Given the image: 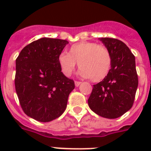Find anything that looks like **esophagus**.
<instances>
[{
  "label": "esophagus",
  "mask_w": 151,
  "mask_h": 151,
  "mask_svg": "<svg viewBox=\"0 0 151 151\" xmlns=\"http://www.w3.org/2000/svg\"><path fill=\"white\" fill-rule=\"evenodd\" d=\"M75 86H77V87H78V86H79V85H81V81H75Z\"/></svg>",
  "instance_id": "1"
}]
</instances>
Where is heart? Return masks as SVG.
<instances>
[{"label": "heart", "mask_w": 151, "mask_h": 151, "mask_svg": "<svg viewBox=\"0 0 151 151\" xmlns=\"http://www.w3.org/2000/svg\"><path fill=\"white\" fill-rule=\"evenodd\" d=\"M58 63L66 76L73 73L78 63L80 73L83 77L98 82L104 79L110 72L112 58L110 51L104 46L95 42L83 41L71 46L68 54H59Z\"/></svg>", "instance_id": "obj_1"}]
</instances>
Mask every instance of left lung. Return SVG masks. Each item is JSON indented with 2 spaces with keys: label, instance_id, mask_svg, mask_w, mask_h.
<instances>
[{
  "label": "left lung",
  "instance_id": "8db88e82",
  "mask_svg": "<svg viewBox=\"0 0 151 151\" xmlns=\"http://www.w3.org/2000/svg\"><path fill=\"white\" fill-rule=\"evenodd\" d=\"M99 40L110 51L112 64L107 76L93 85L88 103L96 114L114 119L121 117L133 105L138 87L136 60L122 41L110 37Z\"/></svg>",
  "mask_w": 151,
  "mask_h": 151
}]
</instances>
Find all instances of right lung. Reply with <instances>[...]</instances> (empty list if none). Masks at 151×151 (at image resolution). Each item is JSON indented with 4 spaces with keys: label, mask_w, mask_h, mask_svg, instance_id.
<instances>
[{
    "label": "right lung",
    "mask_w": 151,
    "mask_h": 151,
    "mask_svg": "<svg viewBox=\"0 0 151 151\" xmlns=\"http://www.w3.org/2000/svg\"><path fill=\"white\" fill-rule=\"evenodd\" d=\"M69 42L43 37L22 48L15 60V87L23 112L41 122L61 116L75 85L66 78L58 56Z\"/></svg>",
    "instance_id": "1"
}]
</instances>
